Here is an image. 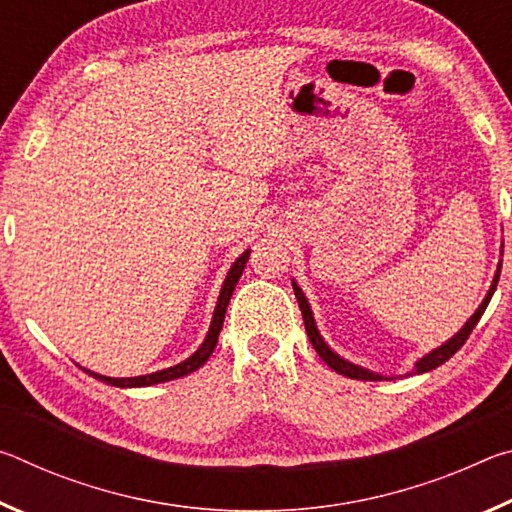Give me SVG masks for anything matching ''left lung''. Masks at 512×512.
Here are the masks:
<instances>
[{
  "label": "left lung",
  "mask_w": 512,
  "mask_h": 512,
  "mask_svg": "<svg viewBox=\"0 0 512 512\" xmlns=\"http://www.w3.org/2000/svg\"><path fill=\"white\" fill-rule=\"evenodd\" d=\"M499 273H501V266L497 268L495 282H492V287H490V291H488V296H485V300L481 302V307L474 311V316H472L470 320H467V323H465V327L461 329V332H458V334L454 336V339H449L445 345H440L438 350H433L431 354H427V357H424V359H420L418 363H415V372H429V370H433V368L443 366V363H445L447 359H452L454 354L463 348L465 341L470 339L472 329H474V327H476V323H479V320H481L485 307H488V302H490V298H492V293H495V289H497ZM293 291H296L298 305H300V311H302V320H305L307 336H309L311 345H314V350L318 352V357L323 359L329 368L339 372V375H345V377H350V379H363V381H377V379H381L379 375H375V372L363 370V368H359V366H352V363L343 361V359L339 357V354H334L332 350H329L327 345H325V341L320 339V334H318V329H316V323H314V316H311L309 302H307L305 293L300 291V287H298L296 282H293Z\"/></svg>",
  "instance_id": "obj_1"
}]
</instances>
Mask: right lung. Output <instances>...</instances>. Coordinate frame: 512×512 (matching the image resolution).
Here are the masks:
<instances>
[{
  "label": "right lung",
  "instance_id": "1",
  "mask_svg": "<svg viewBox=\"0 0 512 512\" xmlns=\"http://www.w3.org/2000/svg\"><path fill=\"white\" fill-rule=\"evenodd\" d=\"M250 257V250H246L244 255H241L235 264H232L228 277H225L223 282V289H221V296H219V302H216V309H214V318H212V325H210V332H207L205 336V343L198 348L192 357H189L187 361L178 363V366L173 368H167V370H160V372H151V375H142V377H128V379H112V377H103V375H97V372H90L92 377H97L99 381H106V384H112V386H121V388H131V386H153V384H160V381H171V379H178V377H185L189 375V372H194L203 366V363L210 359V354L214 352L216 348V341H219V334H221V327H223V318H225V309H228V302H230V296L232 291H235L237 282L241 273H244L246 268V262Z\"/></svg>",
  "mask_w": 512,
  "mask_h": 512
}]
</instances>
